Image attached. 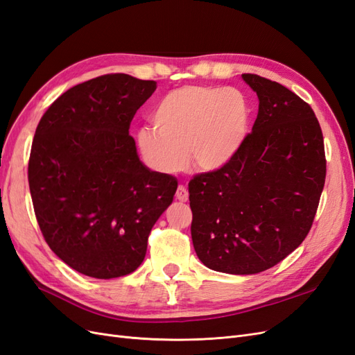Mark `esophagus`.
Segmentation results:
<instances>
[{"label": "esophagus", "instance_id": "obj_1", "mask_svg": "<svg viewBox=\"0 0 355 355\" xmlns=\"http://www.w3.org/2000/svg\"><path fill=\"white\" fill-rule=\"evenodd\" d=\"M188 197H189L188 189H187L184 185H180V187L178 188V191H176V198H178L179 201H182V202H185V201H188Z\"/></svg>", "mask_w": 355, "mask_h": 355}]
</instances>
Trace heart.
Segmentation results:
<instances>
[{"label": "heart", "instance_id": "heart-1", "mask_svg": "<svg viewBox=\"0 0 355 355\" xmlns=\"http://www.w3.org/2000/svg\"><path fill=\"white\" fill-rule=\"evenodd\" d=\"M153 125L136 135L146 166L176 175L191 163L216 171L237 157L250 130L252 110L245 94L232 87L185 85L168 92L153 111Z\"/></svg>", "mask_w": 355, "mask_h": 355}]
</instances>
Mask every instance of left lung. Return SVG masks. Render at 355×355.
<instances>
[{
  "instance_id": "left-lung-1",
  "label": "left lung",
  "mask_w": 355,
  "mask_h": 355,
  "mask_svg": "<svg viewBox=\"0 0 355 355\" xmlns=\"http://www.w3.org/2000/svg\"><path fill=\"white\" fill-rule=\"evenodd\" d=\"M243 80L259 111L228 166L189 182L191 237L213 271L270 270L308 235L323 192V133L311 106L284 85L254 73Z\"/></svg>"
}]
</instances>
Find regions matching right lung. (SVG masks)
<instances>
[{
	"label": "right lung",
	"mask_w": 355,
	"mask_h": 355,
	"mask_svg": "<svg viewBox=\"0 0 355 355\" xmlns=\"http://www.w3.org/2000/svg\"><path fill=\"white\" fill-rule=\"evenodd\" d=\"M155 81L108 73L63 93L40 120L28 180L40 230L72 270L123 277L173 201L176 178L149 170L128 128Z\"/></svg>",
	"instance_id": "add662e5"
}]
</instances>
